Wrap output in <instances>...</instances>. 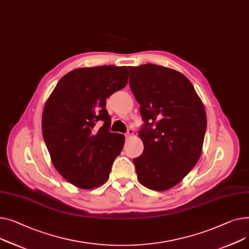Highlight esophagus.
<instances>
[{
    "mask_svg": "<svg viewBox=\"0 0 249 249\" xmlns=\"http://www.w3.org/2000/svg\"><path fill=\"white\" fill-rule=\"evenodd\" d=\"M133 136H134V129L133 128H128L127 131H126V134H125V138L126 139H130Z\"/></svg>",
    "mask_w": 249,
    "mask_h": 249,
    "instance_id": "34e87169",
    "label": "esophagus"
}]
</instances>
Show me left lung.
Segmentation results:
<instances>
[{"instance_id":"left-lung-1","label":"left lung","mask_w":249,"mask_h":249,"mask_svg":"<svg viewBox=\"0 0 249 249\" xmlns=\"http://www.w3.org/2000/svg\"><path fill=\"white\" fill-rule=\"evenodd\" d=\"M129 86L144 122L138 179L155 191L180 183L202 154L207 119L194 86L181 72L155 64L128 67Z\"/></svg>"}]
</instances>
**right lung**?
<instances>
[{"instance_id":"1","label":"right lung","mask_w":249,"mask_h":249,"mask_svg":"<svg viewBox=\"0 0 249 249\" xmlns=\"http://www.w3.org/2000/svg\"><path fill=\"white\" fill-rule=\"evenodd\" d=\"M127 79L126 66L77 68L58 81L47 99L42 114L44 142L53 166L72 185L93 189L108 179L124 136L109 131L106 99L123 89Z\"/></svg>"}]
</instances>
